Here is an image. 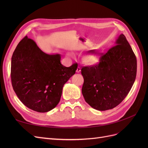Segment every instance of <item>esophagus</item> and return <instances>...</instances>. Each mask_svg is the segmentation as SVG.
I'll return each mask as SVG.
<instances>
[{
	"instance_id": "34e87169",
	"label": "esophagus",
	"mask_w": 148,
	"mask_h": 148,
	"mask_svg": "<svg viewBox=\"0 0 148 148\" xmlns=\"http://www.w3.org/2000/svg\"><path fill=\"white\" fill-rule=\"evenodd\" d=\"M80 71H81V68H80L79 66H78L77 69V72L79 73V72H80Z\"/></svg>"
}]
</instances>
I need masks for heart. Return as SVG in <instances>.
I'll list each match as a JSON object with an SVG mask.
<instances>
[{
    "label": "heart",
    "instance_id": "1",
    "mask_svg": "<svg viewBox=\"0 0 148 148\" xmlns=\"http://www.w3.org/2000/svg\"><path fill=\"white\" fill-rule=\"evenodd\" d=\"M87 59H88V61L89 62H91V63H96V62H97L98 61L97 57L94 55H89L87 57Z\"/></svg>",
    "mask_w": 148,
    "mask_h": 148
}]
</instances>
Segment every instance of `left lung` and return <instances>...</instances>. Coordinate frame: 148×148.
<instances>
[{"instance_id": "obj_1", "label": "left lung", "mask_w": 148, "mask_h": 148, "mask_svg": "<svg viewBox=\"0 0 148 148\" xmlns=\"http://www.w3.org/2000/svg\"><path fill=\"white\" fill-rule=\"evenodd\" d=\"M115 45L101 53L99 64L82 69L83 96L89 106L98 110L117 106L128 95L135 81L136 58L123 34ZM88 52L97 53L95 50Z\"/></svg>"}]
</instances>
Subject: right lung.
<instances>
[{
    "instance_id": "add662e5",
    "label": "right lung",
    "mask_w": 148,
    "mask_h": 148,
    "mask_svg": "<svg viewBox=\"0 0 148 148\" xmlns=\"http://www.w3.org/2000/svg\"><path fill=\"white\" fill-rule=\"evenodd\" d=\"M60 54L42 52L33 40L25 36L13 53L11 81L19 99L29 109L47 112L59 104L64 85L78 67H66Z\"/></svg>"
}]
</instances>
